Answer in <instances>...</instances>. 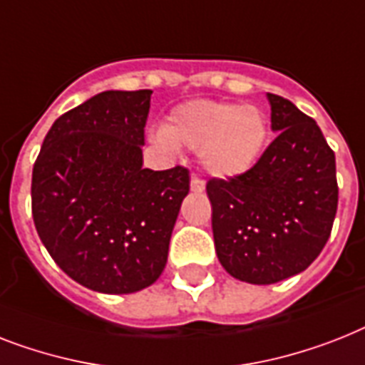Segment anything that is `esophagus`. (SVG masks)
Wrapping results in <instances>:
<instances>
[{"label": "esophagus", "instance_id": "esophagus-1", "mask_svg": "<svg viewBox=\"0 0 365 365\" xmlns=\"http://www.w3.org/2000/svg\"><path fill=\"white\" fill-rule=\"evenodd\" d=\"M204 189H206V183H204L200 178H197L195 174H192V176H191V191L202 192Z\"/></svg>", "mask_w": 365, "mask_h": 365}]
</instances>
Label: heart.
Returning a JSON list of instances; mask_svg holds the SVG:
<instances>
[{"label": "heart", "mask_w": 365, "mask_h": 365, "mask_svg": "<svg viewBox=\"0 0 365 365\" xmlns=\"http://www.w3.org/2000/svg\"><path fill=\"white\" fill-rule=\"evenodd\" d=\"M269 138L268 118L259 106L187 101L178 105L153 140L168 152L185 146L198 152L210 176L232 180L250 173L264 153Z\"/></svg>", "instance_id": "b5f03b06"}]
</instances>
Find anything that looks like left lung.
<instances>
[{
	"mask_svg": "<svg viewBox=\"0 0 365 365\" xmlns=\"http://www.w3.org/2000/svg\"><path fill=\"white\" fill-rule=\"evenodd\" d=\"M266 97L274 142L250 173L206 185L219 262L251 285L304 272L327 245L337 212L336 155L317 121L289 99Z\"/></svg>",
	"mask_w": 365,
	"mask_h": 365,
	"instance_id": "8db88e82",
	"label": "left lung"
}]
</instances>
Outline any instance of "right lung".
Instances as JSON below:
<instances>
[{"instance_id": "add662e5", "label": "right lung", "mask_w": 365, "mask_h": 365, "mask_svg": "<svg viewBox=\"0 0 365 365\" xmlns=\"http://www.w3.org/2000/svg\"><path fill=\"white\" fill-rule=\"evenodd\" d=\"M152 91H103L50 127L34 165L35 229L86 289L131 294L163 274L187 168L142 167Z\"/></svg>"}]
</instances>
